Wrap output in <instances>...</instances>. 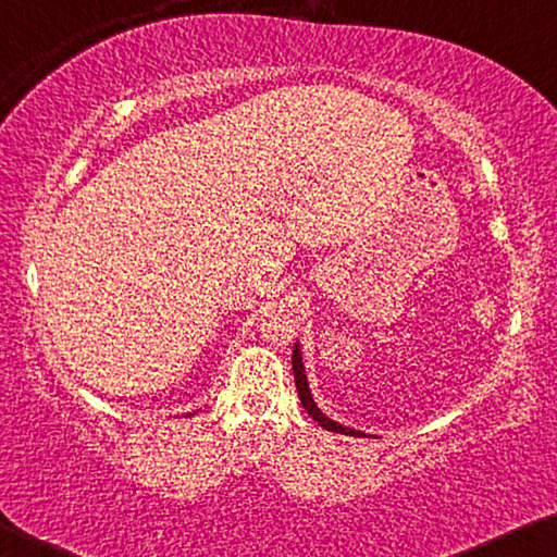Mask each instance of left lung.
Here are the masks:
<instances>
[{
    "mask_svg": "<svg viewBox=\"0 0 557 557\" xmlns=\"http://www.w3.org/2000/svg\"><path fill=\"white\" fill-rule=\"evenodd\" d=\"M290 363H294V379H296V391H298V398H301V406L308 410V416L313 418L315 423H319L321 428H326V431H333V433H341V435H356V438H363V431H356V428H348L344 423H336L333 418H329L323 410L319 408V404L313 400V393H311V386H308V379H306V366H304V356H301V346H294V358H290Z\"/></svg>",
    "mask_w": 557,
    "mask_h": 557,
    "instance_id": "1",
    "label": "left lung"
}]
</instances>
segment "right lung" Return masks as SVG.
<instances>
[{"mask_svg": "<svg viewBox=\"0 0 557 557\" xmlns=\"http://www.w3.org/2000/svg\"><path fill=\"white\" fill-rule=\"evenodd\" d=\"M186 416H194V413H186Z\"/></svg>", "mask_w": 557, "mask_h": 557, "instance_id": "1", "label": "right lung"}]
</instances>
